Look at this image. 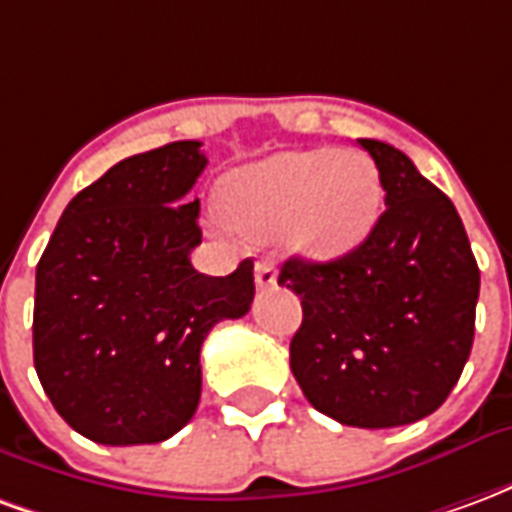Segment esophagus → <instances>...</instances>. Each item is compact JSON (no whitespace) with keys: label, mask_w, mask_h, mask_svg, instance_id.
Segmentation results:
<instances>
[{"label":"esophagus","mask_w":512,"mask_h":512,"mask_svg":"<svg viewBox=\"0 0 512 512\" xmlns=\"http://www.w3.org/2000/svg\"><path fill=\"white\" fill-rule=\"evenodd\" d=\"M255 282L260 290L274 288V285H277V268H274V263H271V260H257Z\"/></svg>","instance_id":"1"}]
</instances>
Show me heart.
<instances>
[{"instance_id": "b5f03b06", "label": "heart", "mask_w": 512, "mask_h": 512, "mask_svg": "<svg viewBox=\"0 0 512 512\" xmlns=\"http://www.w3.org/2000/svg\"><path fill=\"white\" fill-rule=\"evenodd\" d=\"M219 208L230 227L249 238L282 233L301 255L334 260L373 233L381 183L365 153L288 150L227 175Z\"/></svg>"}]
</instances>
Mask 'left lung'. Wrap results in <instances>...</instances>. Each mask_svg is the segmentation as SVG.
<instances>
[{
  "mask_svg": "<svg viewBox=\"0 0 512 512\" xmlns=\"http://www.w3.org/2000/svg\"><path fill=\"white\" fill-rule=\"evenodd\" d=\"M373 156L386 211L354 252L290 257L279 285L301 299L290 370L326 417L397 428L447 400L472 354L480 268L450 197L397 147L359 139Z\"/></svg>",
  "mask_w": 512,
  "mask_h": 512,
  "instance_id": "obj_1",
  "label": "left lung"
}]
</instances>
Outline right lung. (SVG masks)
<instances>
[{
	"label": "right lung",
	"mask_w": 512,
	"mask_h": 512,
	"mask_svg": "<svg viewBox=\"0 0 512 512\" xmlns=\"http://www.w3.org/2000/svg\"><path fill=\"white\" fill-rule=\"evenodd\" d=\"M200 145L169 142L106 169L68 202L40 257L35 370L84 439L175 436L200 403L205 337L252 307V260L227 277L191 266L200 200L186 194L208 164Z\"/></svg>",
	"instance_id": "add662e5"
}]
</instances>
